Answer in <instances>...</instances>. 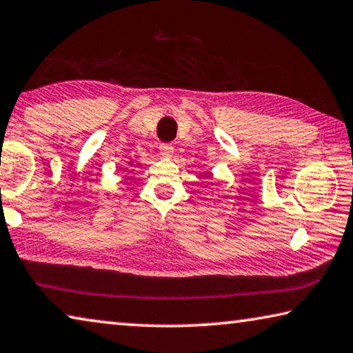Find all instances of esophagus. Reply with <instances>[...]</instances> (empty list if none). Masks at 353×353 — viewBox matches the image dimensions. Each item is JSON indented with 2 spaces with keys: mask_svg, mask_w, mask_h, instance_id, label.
<instances>
[{
  "mask_svg": "<svg viewBox=\"0 0 353 353\" xmlns=\"http://www.w3.org/2000/svg\"><path fill=\"white\" fill-rule=\"evenodd\" d=\"M160 154L165 157V159H171L172 154H174V148L171 144H161L160 146Z\"/></svg>",
  "mask_w": 353,
  "mask_h": 353,
  "instance_id": "esophagus-1",
  "label": "esophagus"
}]
</instances>
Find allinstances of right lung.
<instances>
[{
	"instance_id": "1",
	"label": "right lung",
	"mask_w": 353,
	"mask_h": 353,
	"mask_svg": "<svg viewBox=\"0 0 353 353\" xmlns=\"http://www.w3.org/2000/svg\"><path fill=\"white\" fill-rule=\"evenodd\" d=\"M133 163H135V161H133V160H130V161H128V165H133Z\"/></svg>"
}]
</instances>
